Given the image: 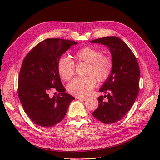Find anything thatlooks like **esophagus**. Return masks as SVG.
Masks as SVG:
<instances>
[{
	"label": "esophagus",
	"instance_id": "1",
	"mask_svg": "<svg viewBox=\"0 0 160 160\" xmlns=\"http://www.w3.org/2000/svg\"><path fill=\"white\" fill-rule=\"evenodd\" d=\"M77 98L78 100H82V101H86V100L88 99V97H78Z\"/></svg>",
	"mask_w": 160,
	"mask_h": 160
}]
</instances>
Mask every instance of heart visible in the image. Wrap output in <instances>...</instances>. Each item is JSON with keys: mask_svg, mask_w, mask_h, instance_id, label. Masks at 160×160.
<instances>
[{"mask_svg": "<svg viewBox=\"0 0 160 160\" xmlns=\"http://www.w3.org/2000/svg\"><path fill=\"white\" fill-rule=\"evenodd\" d=\"M74 56L78 61L88 63L86 72L88 76L72 80L67 85V90L74 95L86 96L96 84L95 77L99 82H104L110 77L113 69V62L110 57L102 55L101 50L89 46L79 49ZM58 71L63 80H71L74 74V62L62 56L58 63Z\"/></svg>", "mask_w": 160, "mask_h": 160, "instance_id": "heart-1", "label": "heart"}]
</instances>
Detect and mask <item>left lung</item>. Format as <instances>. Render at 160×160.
<instances>
[{"mask_svg":"<svg viewBox=\"0 0 160 160\" xmlns=\"http://www.w3.org/2000/svg\"><path fill=\"white\" fill-rule=\"evenodd\" d=\"M90 43L107 46L112 54V73L99 89L108 95L97 98L98 108L92 114L103 123L112 124L123 118L138 97L139 65L130 48L119 38L108 36L91 41Z\"/></svg>","mask_w":160,"mask_h":160,"instance_id":"1","label":"left lung"}]
</instances>
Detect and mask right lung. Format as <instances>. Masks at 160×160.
Instances as JSON below:
<instances>
[{
  "instance_id": "obj_1",
  "label": "right lung",
  "mask_w": 160,
  "mask_h": 160,
  "mask_svg": "<svg viewBox=\"0 0 160 160\" xmlns=\"http://www.w3.org/2000/svg\"><path fill=\"white\" fill-rule=\"evenodd\" d=\"M78 43L62 39H47L24 58L18 80V95L24 112L38 126L51 127L64 118L75 98L65 93L58 71L60 58ZM52 90L59 93L52 98Z\"/></svg>"
}]
</instances>
